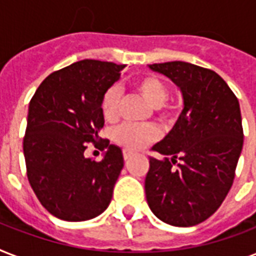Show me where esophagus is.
I'll return each instance as SVG.
<instances>
[{"label": "esophagus", "mask_w": 256, "mask_h": 256, "mask_svg": "<svg viewBox=\"0 0 256 256\" xmlns=\"http://www.w3.org/2000/svg\"><path fill=\"white\" fill-rule=\"evenodd\" d=\"M134 156V154H132V152H128V150H124V160H132V156Z\"/></svg>", "instance_id": "esophagus-1"}]
</instances>
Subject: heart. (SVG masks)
Returning <instances> with one entry per match:
<instances>
[{"label": "heart", "instance_id": "obj_1", "mask_svg": "<svg viewBox=\"0 0 256 256\" xmlns=\"http://www.w3.org/2000/svg\"><path fill=\"white\" fill-rule=\"evenodd\" d=\"M134 92L152 108L160 112L162 118H171L176 112V108H164L168 96V86L160 77L148 74L136 80L132 85ZM120 94L118 88H110L102 100V114L108 122H114L120 116ZM158 138V132L152 126H122L114 134V140L118 144L128 150H140L146 144H152Z\"/></svg>", "mask_w": 256, "mask_h": 256}]
</instances>
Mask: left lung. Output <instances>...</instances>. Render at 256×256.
Here are the masks:
<instances>
[{
    "instance_id": "left-lung-1",
    "label": "left lung",
    "mask_w": 256,
    "mask_h": 256,
    "mask_svg": "<svg viewBox=\"0 0 256 256\" xmlns=\"http://www.w3.org/2000/svg\"><path fill=\"white\" fill-rule=\"evenodd\" d=\"M148 69L178 86L183 108L168 136L152 148L170 160L148 156V204L168 224L195 226L218 210L232 186L243 148L238 98L215 72L188 62L154 64Z\"/></svg>"
}]
</instances>
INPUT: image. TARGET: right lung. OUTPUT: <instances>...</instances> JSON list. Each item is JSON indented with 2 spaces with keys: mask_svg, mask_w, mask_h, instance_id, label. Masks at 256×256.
<instances>
[{
  "mask_svg": "<svg viewBox=\"0 0 256 256\" xmlns=\"http://www.w3.org/2000/svg\"><path fill=\"white\" fill-rule=\"evenodd\" d=\"M124 65L84 60L45 78L29 104L24 138L28 179L41 204L68 222L100 215L112 202L124 168L122 150L102 140L100 162L86 158L88 142H100L102 100Z\"/></svg>",
  "mask_w": 256,
  "mask_h": 256,
  "instance_id": "add662e5",
  "label": "right lung"
}]
</instances>
